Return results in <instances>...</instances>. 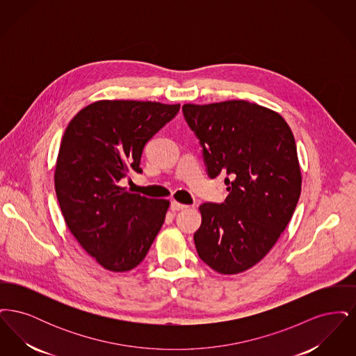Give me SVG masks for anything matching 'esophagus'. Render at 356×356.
<instances>
[{
  "instance_id": "1",
  "label": "esophagus",
  "mask_w": 356,
  "mask_h": 356,
  "mask_svg": "<svg viewBox=\"0 0 356 356\" xmlns=\"http://www.w3.org/2000/svg\"><path fill=\"white\" fill-rule=\"evenodd\" d=\"M188 208V205H184V204L177 203V202H172L170 203V209L172 211H181V209H186Z\"/></svg>"
}]
</instances>
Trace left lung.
<instances>
[{"label": "left lung", "mask_w": 356, "mask_h": 356, "mask_svg": "<svg viewBox=\"0 0 356 356\" xmlns=\"http://www.w3.org/2000/svg\"><path fill=\"white\" fill-rule=\"evenodd\" d=\"M183 115L208 176H224L228 191L224 203L200 205L197 254L219 273L245 271L270 252L296 208L302 175L295 138L279 113L244 100L186 104Z\"/></svg>", "instance_id": "left-lung-1"}]
</instances>
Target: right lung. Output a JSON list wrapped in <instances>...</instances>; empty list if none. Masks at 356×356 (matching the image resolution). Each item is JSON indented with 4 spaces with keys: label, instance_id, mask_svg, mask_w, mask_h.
<instances>
[{
    "label": "right lung",
    "instance_id": "1",
    "mask_svg": "<svg viewBox=\"0 0 356 356\" xmlns=\"http://www.w3.org/2000/svg\"><path fill=\"white\" fill-rule=\"evenodd\" d=\"M180 105L102 100L69 122L58 151L54 188L73 236L105 270L129 271L148 254L170 207L119 186L141 173L147 143Z\"/></svg>",
    "mask_w": 356,
    "mask_h": 356
}]
</instances>
